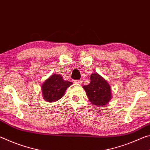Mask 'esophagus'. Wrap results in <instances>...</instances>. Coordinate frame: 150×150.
I'll list each match as a JSON object with an SVG mask.
<instances>
[{
	"label": "esophagus",
	"instance_id": "34e87169",
	"mask_svg": "<svg viewBox=\"0 0 150 150\" xmlns=\"http://www.w3.org/2000/svg\"><path fill=\"white\" fill-rule=\"evenodd\" d=\"M74 82L76 83H78V84H81L83 82V81L81 79H79V80H75Z\"/></svg>",
	"mask_w": 150,
	"mask_h": 150
}]
</instances>
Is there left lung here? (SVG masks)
Wrapping results in <instances>:
<instances>
[{
    "instance_id": "obj_1",
    "label": "left lung",
    "mask_w": 150,
    "mask_h": 150,
    "mask_svg": "<svg viewBox=\"0 0 150 150\" xmlns=\"http://www.w3.org/2000/svg\"><path fill=\"white\" fill-rule=\"evenodd\" d=\"M90 102L97 106H105L111 99L110 87L98 73L91 75V82L83 86Z\"/></svg>"
}]
</instances>
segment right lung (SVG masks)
I'll return each instance as SVG.
<instances>
[{
  "label": "right lung",
  "mask_w": 150,
  "mask_h": 150,
  "mask_svg": "<svg viewBox=\"0 0 150 150\" xmlns=\"http://www.w3.org/2000/svg\"><path fill=\"white\" fill-rule=\"evenodd\" d=\"M72 84V82L63 80L59 75H52L45 81L42 86L44 99L50 103L58 100L62 98L66 89Z\"/></svg>",
  "instance_id": "obj_1"
}]
</instances>
